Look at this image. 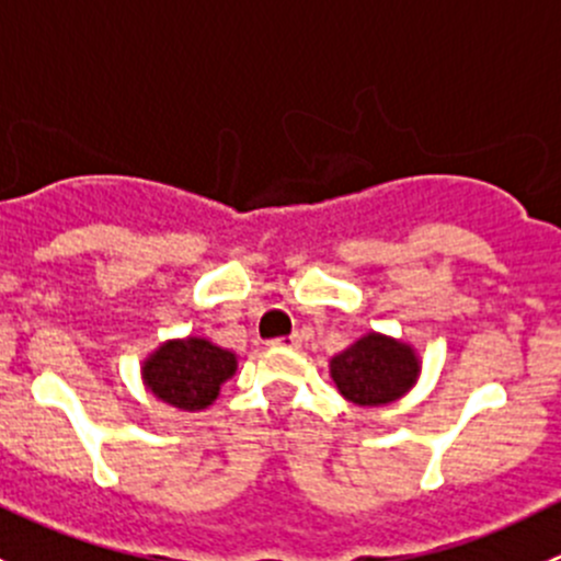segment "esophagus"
<instances>
[{"instance_id": "obj_1", "label": "esophagus", "mask_w": 561, "mask_h": 561, "mask_svg": "<svg viewBox=\"0 0 561 561\" xmlns=\"http://www.w3.org/2000/svg\"><path fill=\"white\" fill-rule=\"evenodd\" d=\"M298 342H301V339H298V333H290V336L271 339L268 344H274V347H298Z\"/></svg>"}]
</instances>
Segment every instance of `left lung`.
I'll return each instance as SVG.
<instances>
[{
	"instance_id": "obj_1",
	"label": "left lung",
	"mask_w": 561,
	"mask_h": 561,
	"mask_svg": "<svg viewBox=\"0 0 561 561\" xmlns=\"http://www.w3.org/2000/svg\"><path fill=\"white\" fill-rule=\"evenodd\" d=\"M331 377L353 404L380 407L412 388L417 358L407 344L369 333L331 360Z\"/></svg>"
}]
</instances>
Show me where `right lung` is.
Masks as SVG:
<instances>
[{
    "mask_svg": "<svg viewBox=\"0 0 561 561\" xmlns=\"http://www.w3.org/2000/svg\"><path fill=\"white\" fill-rule=\"evenodd\" d=\"M236 371V355L206 339L168 342L144 364V380L157 399L179 410H203Z\"/></svg>",
    "mask_w": 561,
    "mask_h": 561,
    "instance_id": "right-lung-1",
    "label": "right lung"
}]
</instances>
